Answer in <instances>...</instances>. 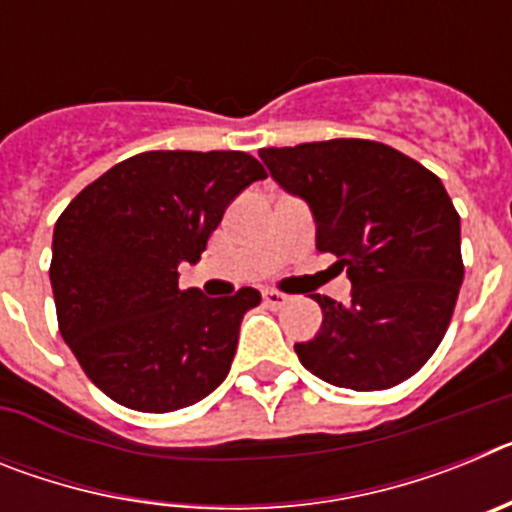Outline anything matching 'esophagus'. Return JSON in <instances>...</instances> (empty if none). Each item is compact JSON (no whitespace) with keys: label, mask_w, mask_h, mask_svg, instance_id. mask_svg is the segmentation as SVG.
I'll list each match as a JSON object with an SVG mask.
<instances>
[{"label":"esophagus","mask_w":512,"mask_h":512,"mask_svg":"<svg viewBox=\"0 0 512 512\" xmlns=\"http://www.w3.org/2000/svg\"><path fill=\"white\" fill-rule=\"evenodd\" d=\"M289 297L282 295V292H277V289H266L264 292V305L271 307V310H279L282 305H287Z\"/></svg>","instance_id":"esophagus-1"}]
</instances>
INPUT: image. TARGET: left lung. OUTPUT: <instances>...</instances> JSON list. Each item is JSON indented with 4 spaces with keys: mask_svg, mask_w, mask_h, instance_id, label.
Segmentation results:
<instances>
[{
    "mask_svg": "<svg viewBox=\"0 0 512 512\" xmlns=\"http://www.w3.org/2000/svg\"><path fill=\"white\" fill-rule=\"evenodd\" d=\"M271 179L300 197L318 251L338 256L351 302L315 295L323 325L295 343L307 372L343 390H387L413 377L449 328L461 223L436 174L377 140L336 138L261 148Z\"/></svg>",
    "mask_w": 512,
    "mask_h": 512,
    "instance_id": "left-lung-1",
    "label": "left lung"
}]
</instances>
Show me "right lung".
I'll list each match as a JSON object with an SVG mask.
<instances>
[{
    "instance_id": "1",
    "label": "right lung",
    "mask_w": 512,
    "mask_h": 512,
    "mask_svg": "<svg viewBox=\"0 0 512 512\" xmlns=\"http://www.w3.org/2000/svg\"><path fill=\"white\" fill-rule=\"evenodd\" d=\"M264 166L241 151H148L81 189L53 228L58 328L99 390L140 413L189 408L233 364L259 289H179L223 212Z\"/></svg>"
}]
</instances>
